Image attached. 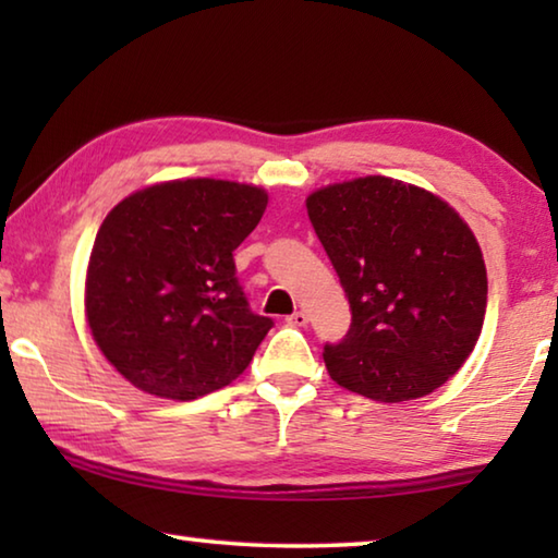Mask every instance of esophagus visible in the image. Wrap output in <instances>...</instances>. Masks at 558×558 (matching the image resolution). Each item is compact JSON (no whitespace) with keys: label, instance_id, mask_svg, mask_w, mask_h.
I'll return each instance as SVG.
<instances>
[{"label":"esophagus","instance_id":"34e87169","mask_svg":"<svg viewBox=\"0 0 558 558\" xmlns=\"http://www.w3.org/2000/svg\"><path fill=\"white\" fill-rule=\"evenodd\" d=\"M288 325H292V327H305L307 325V315L302 313V310H298V313H292L288 319H286Z\"/></svg>","mask_w":558,"mask_h":558}]
</instances>
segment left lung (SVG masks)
Listing matches in <instances>:
<instances>
[{
    "mask_svg": "<svg viewBox=\"0 0 558 558\" xmlns=\"http://www.w3.org/2000/svg\"><path fill=\"white\" fill-rule=\"evenodd\" d=\"M307 216L352 307L342 342L325 344L329 376L381 403L436 391L485 323L487 270L470 226L436 194L389 177L317 189Z\"/></svg>",
    "mask_w": 558,
    "mask_h": 558,
    "instance_id": "left-lung-1",
    "label": "left lung"
}]
</instances>
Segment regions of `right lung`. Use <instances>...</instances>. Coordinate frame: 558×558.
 Here are the masks:
<instances>
[{
  "mask_svg": "<svg viewBox=\"0 0 558 558\" xmlns=\"http://www.w3.org/2000/svg\"><path fill=\"white\" fill-rule=\"evenodd\" d=\"M266 206L258 186L177 179L140 189L106 216L88 260L86 317L132 386L194 401L251 364L272 319L248 307L233 251Z\"/></svg>",
  "mask_w": 558,
  "mask_h": 558,
  "instance_id": "add662e5",
  "label": "right lung"
}]
</instances>
